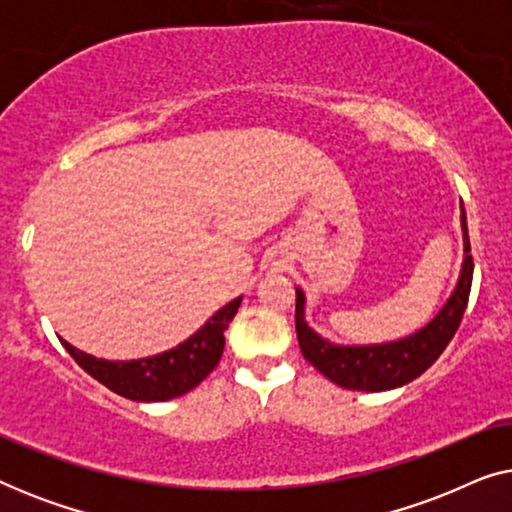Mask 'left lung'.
<instances>
[{
  "mask_svg": "<svg viewBox=\"0 0 512 512\" xmlns=\"http://www.w3.org/2000/svg\"><path fill=\"white\" fill-rule=\"evenodd\" d=\"M461 230H464V263H461L459 282L443 310L408 338L382 342V345H335L307 326L305 293L296 289V333L305 359L338 387L354 391H389L417 380L450 345L468 305L473 256L464 207H461Z\"/></svg>",
  "mask_w": 512,
  "mask_h": 512,
  "instance_id": "1",
  "label": "left lung"
}]
</instances>
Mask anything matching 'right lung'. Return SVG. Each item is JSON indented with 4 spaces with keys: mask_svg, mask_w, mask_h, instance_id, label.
Returning <instances> with one entry per match:
<instances>
[{
    "mask_svg": "<svg viewBox=\"0 0 512 512\" xmlns=\"http://www.w3.org/2000/svg\"><path fill=\"white\" fill-rule=\"evenodd\" d=\"M240 303L242 296L230 300L228 305H223L219 312L212 314L205 321V326L195 331L191 338L163 354L146 356V359H95L93 354L81 352V349L69 345L67 340L60 338V342L90 377H95L97 382H102L114 394L139 403L170 401V398L184 396L186 391L198 387L216 368V363L221 361L223 345H226L223 333H226L228 324L237 314Z\"/></svg>",
    "mask_w": 512,
    "mask_h": 512,
    "instance_id": "obj_1",
    "label": "right lung"
}]
</instances>
